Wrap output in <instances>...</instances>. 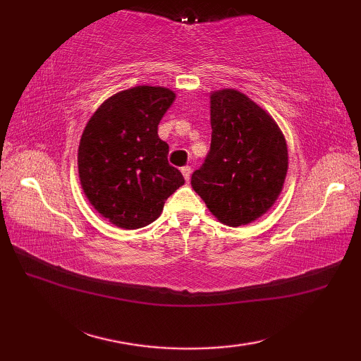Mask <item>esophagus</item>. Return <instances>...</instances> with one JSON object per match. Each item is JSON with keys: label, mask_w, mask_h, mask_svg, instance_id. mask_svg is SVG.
Listing matches in <instances>:
<instances>
[{"label": "esophagus", "mask_w": 361, "mask_h": 361, "mask_svg": "<svg viewBox=\"0 0 361 361\" xmlns=\"http://www.w3.org/2000/svg\"><path fill=\"white\" fill-rule=\"evenodd\" d=\"M190 172H192V169H190L189 166L181 167V173H183V176H185L186 181H189V178H190Z\"/></svg>", "instance_id": "esophagus-1"}]
</instances>
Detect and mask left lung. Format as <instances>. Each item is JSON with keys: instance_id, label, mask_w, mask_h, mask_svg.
Wrapping results in <instances>:
<instances>
[{"instance_id": "8db88e82", "label": "left lung", "mask_w": 361, "mask_h": 361, "mask_svg": "<svg viewBox=\"0 0 361 361\" xmlns=\"http://www.w3.org/2000/svg\"><path fill=\"white\" fill-rule=\"evenodd\" d=\"M211 149L190 185L221 224L247 225L271 208L288 167L278 124L235 90L211 94Z\"/></svg>"}]
</instances>
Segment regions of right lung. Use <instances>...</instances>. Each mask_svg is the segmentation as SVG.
I'll return each instance as SVG.
<instances>
[{
  "label": "right lung",
  "instance_id": "obj_1",
  "mask_svg": "<svg viewBox=\"0 0 361 361\" xmlns=\"http://www.w3.org/2000/svg\"><path fill=\"white\" fill-rule=\"evenodd\" d=\"M175 94L135 87L111 96L91 116L79 145V176L94 209L126 229L155 221L166 200L185 185L169 164L158 124Z\"/></svg>",
  "mask_w": 361,
  "mask_h": 361
}]
</instances>
